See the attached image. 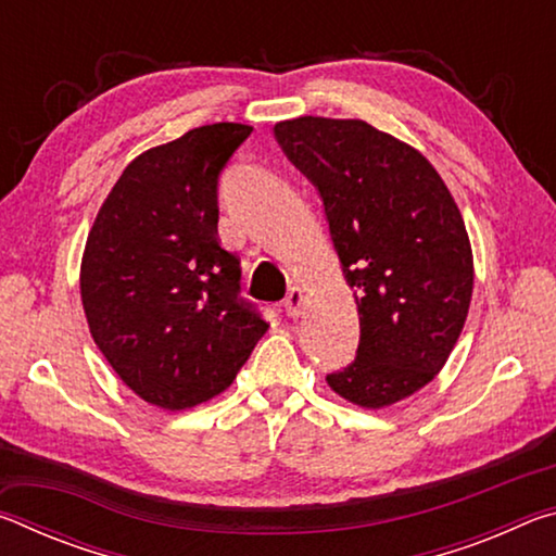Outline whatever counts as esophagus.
<instances>
[{
    "mask_svg": "<svg viewBox=\"0 0 556 556\" xmlns=\"http://www.w3.org/2000/svg\"><path fill=\"white\" fill-rule=\"evenodd\" d=\"M304 306H306L304 289H301V287H291L287 299H285V312H287V316L299 318L301 314H304Z\"/></svg>",
    "mask_w": 556,
    "mask_h": 556,
    "instance_id": "obj_1",
    "label": "esophagus"
}]
</instances>
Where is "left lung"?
<instances>
[{"mask_svg":"<svg viewBox=\"0 0 556 556\" xmlns=\"http://www.w3.org/2000/svg\"><path fill=\"white\" fill-rule=\"evenodd\" d=\"M275 137L321 193L361 316L355 361L328 388L390 407L437 378L464 331L473 252L458 205L425 154L363 119L306 115Z\"/></svg>","mask_w":556,"mask_h":556,"instance_id":"8db88e82","label":"left lung"}]
</instances>
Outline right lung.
I'll return each instance as SVG.
<instances>
[{
    "instance_id": "obj_1",
    "label": "right lung",
    "mask_w": 556,
    "mask_h": 556,
    "mask_svg": "<svg viewBox=\"0 0 556 556\" xmlns=\"http://www.w3.org/2000/svg\"><path fill=\"white\" fill-rule=\"evenodd\" d=\"M250 131L215 122L147 149L88 232L92 341L131 392L168 412L228 390L269 328L240 299V260L218 240V176Z\"/></svg>"
}]
</instances>
